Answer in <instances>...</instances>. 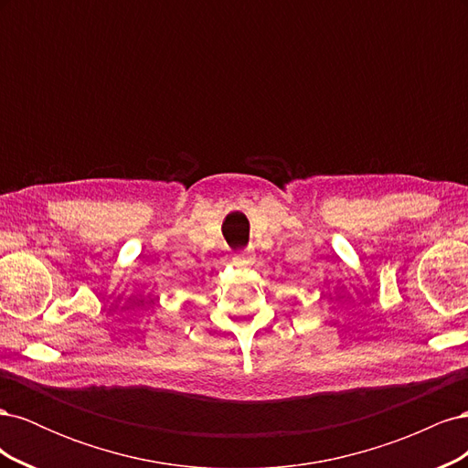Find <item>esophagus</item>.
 <instances>
[{
	"mask_svg": "<svg viewBox=\"0 0 468 468\" xmlns=\"http://www.w3.org/2000/svg\"><path fill=\"white\" fill-rule=\"evenodd\" d=\"M253 251L251 250H246V251H242V253H238V256H234V260H232V263L236 265V267H248V265H251L253 263Z\"/></svg>",
	"mask_w": 468,
	"mask_h": 468,
	"instance_id": "1",
	"label": "esophagus"
}]
</instances>
